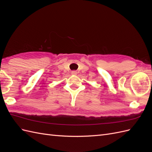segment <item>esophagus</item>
I'll list each match as a JSON object with an SVG mask.
<instances>
[{
  "label": "esophagus",
  "instance_id": "1",
  "mask_svg": "<svg viewBox=\"0 0 152 152\" xmlns=\"http://www.w3.org/2000/svg\"><path fill=\"white\" fill-rule=\"evenodd\" d=\"M72 74L73 75H76L77 74V71H72Z\"/></svg>",
  "mask_w": 152,
  "mask_h": 152
}]
</instances>
